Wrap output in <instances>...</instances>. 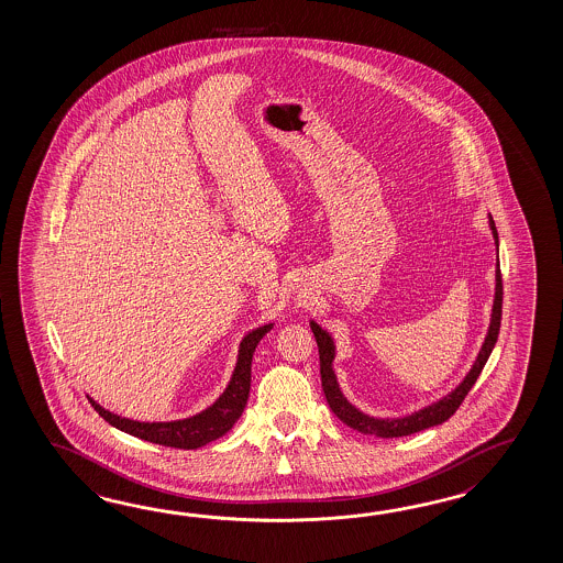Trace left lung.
Segmentation results:
<instances>
[{
    "instance_id": "obj_1",
    "label": "left lung",
    "mask_w": 563,
    "mask_h": 563,
    "mask_svg": "<svg viewBox=\"0 0 563 563\" xmlns=\"http://www.w3.org/2000/svg\"><path fill=\"white\" fill-rule=\"evenodd\" d=\"M489 229L493 233L495 247H497V264H495V296H493L487 335L481 344L477 358L473 362L467 376L449 395L439 398L437 402H431L427 407L419 408V410L405 415V417H396V419H380V417H371V415L362 412L340 390V384H338L334 372V338L330 335L328 330H323L320 323L310 320L311 332L316 335L318 352H320L323 395H325V400H328V405L332 408L335 417L347 424L350 429L364 432V434H372V437H380V439H396V437H407V434H415V432L431 429L437 424H443L444 420L451 419L455 415L456 408L461 407V402L465 400V396L473 388V384L477 383L483 366L487 364L490 352L495 347V342H497V335H499V325H501L503 284L501 269H499V235H497V228H495V221L490 216Z\"/></svg>"
}]
</instances>
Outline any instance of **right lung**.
I'll return each mask as SVG.
<instances>
[{"instance_id":"add662e5","label":"right lung","mask_w":563,"mask_h":563,"mask_svg":"<svg viewBox=\"0 0 563 563\" xmlns=\"http://www.w3.org/2000/svg\"><path fill=\"white\" fill-rule=\"evenodd\" d=\"M272 328H274V323H265V325H260L243 335L240 352H238V362H235L228 388L211 407L192 415L189 419L141 422V420L124 419V417L110 412L107 408L100 407L90 396H88V400L95 407L96 412L107 420L108 424H112L119 431L129 432L136 439L163 444V446H173V449H185V451L199 449V446L223 437L240 420L241 412L247 405L250 388H252L253 352L260 344V340Z\"/></svg>"}]
</instances>
